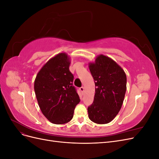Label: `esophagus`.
Wrapping results in <instances>:
<instances>
[{
	"label": "esophagus",
	"mask_w": 159,
	"mask_h": 159,
	"mask_svg": "<svg viewBox=\"0 0 159 159\" xmlns=\"http://www.w3.org/2000/svg\"><path fill=\"white\" fill-rule=\"evenodd\" d=\"M80 91H81V94H84V87H81L80 88Z\"/></svg>",
	"instance_id": "1"
}]
</instances>
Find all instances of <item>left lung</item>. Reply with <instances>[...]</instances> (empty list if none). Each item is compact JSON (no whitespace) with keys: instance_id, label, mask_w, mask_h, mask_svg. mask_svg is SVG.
<instances>
[{"instance_id":"8db88e82","label":"left lung","mask_w":159,"mask_h":159,"mask_svg":"<svg viewBox=\"0 0 159 159\" xmlns=\"http://www.w3.org/2000/svg\"><path fill=\"white\" fill-rule=\"evenodd\" d=\"M89 68L96 86L93 103L88 108V117L97 124H107L121 108L127 89L124 70L109 57L100 54Z\"/></svg>"}]
</instances>
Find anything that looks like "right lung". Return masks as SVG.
Wrapping results in <instances>:
<instances>
[{
	"label": "right lung",
	"mask_w": 159,
	"mask_h": 159,
	"mask_svg": "<svg viewBox=\"0 0 159 159\" xmlns=\"http://www.w3.org/2000/svg\"><path fill=\"white\" fill-rule=\"evenodd\" d=\"M70 57L60 53L52 57L38 71L34 91L43 115L54 124L68 123L74 116L80 99L72 85L74 75L70 71Z\"/></svg>",
	"instance_id": "1"
}]
</instances>
